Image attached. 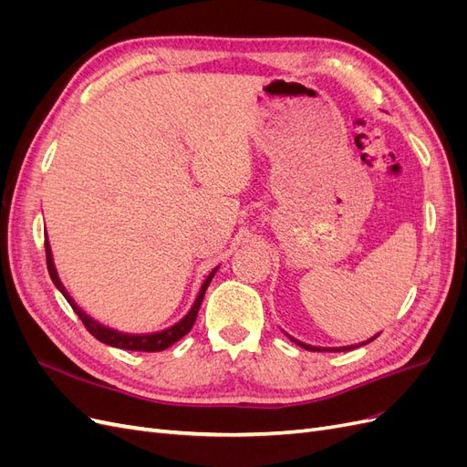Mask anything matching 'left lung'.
Returning a JSON list of instances; mask_svg holds the SVG:
<instances>
[{
  "label": "left lung",
  "instance_id": "left-lung-1",
  "mask_svg": "<svg viewBox=\"0 0 467 467\" xmlns=\"http://www.w3.org/2000/svg\"><path fill=\"white\" fill-rule=\"evenodd\" d=\"M378 337V335H376ZM376 337H372L370 341H374ZM292 338V337H290ZM294 341V338H292ZM370 341H366V343H360V345H368ZM294 343H298L300 347H304V348H307V350H317V352H341V350H350V348H357L358 345H350V347H341V348H319V347H309V345H304V343H300V341H294Z\"/></svg>",
  "mask_w": 467,
  "mask_h": 467
}]
</instances>
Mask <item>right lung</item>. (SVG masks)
<instances>
[{"label":"right lung","mask_w":467,"mask_h":467,"mask_svg":"<svg viewBox=\"0 0 467 467\" xmlns=\"http://www.w3.org/2000/svg\"><path fill=\"white\" fill-rule=\"evenodd\" d=\"M45 249H47L48 275H50L52 282L56 285V288H58V290L64 294V298L67 300L69 306H72V309L78 314V317L81 319V323L86 325V329L97 338V341H101V343H105V345H109V347L124 348V350L160 352V350H165L167 347H171L173 343H177L181 337H185V335L192 329V325H194V321H196V316H199V307H201V304H202L204 292H206V288H208V285H210L212 276L216 275V268H214V271H212V273L208 275V278L202 282L201 292H199V296H196V300H194V304H192V307H191V312H189L185 317H182L179 323H175L173 327L163 329V331H160V333H150V335H129V333H119V331H115V329L105 327V325L97 323L95 319H91L86 312H83V309H81L79 306H76V302H74L72 298H69V294H67L66 288L62 286V282H60V278H58V273H56L54 263H52V251H50V245H48V239L45 242Z\"/></svg>","instance_id":"right-lung-1"}]
</instances>
